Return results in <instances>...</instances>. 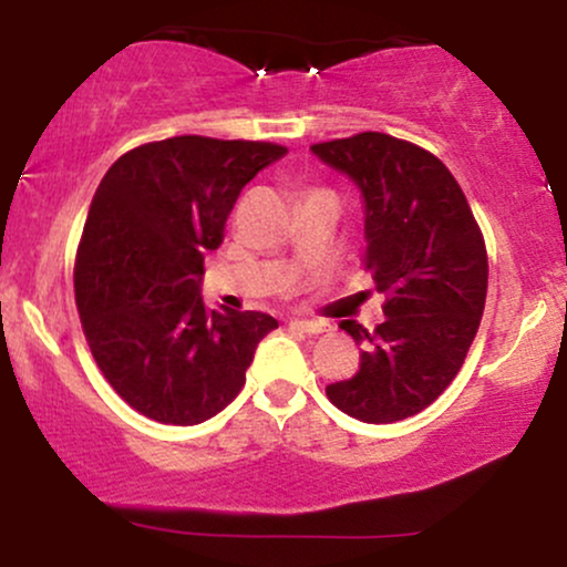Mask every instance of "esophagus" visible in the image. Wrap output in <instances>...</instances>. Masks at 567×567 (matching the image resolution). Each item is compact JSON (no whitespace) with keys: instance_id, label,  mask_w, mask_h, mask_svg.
<instances>
[{"instance_id":"1","label":"esophagus","mask_w":567,"mask_h":567,"mask_svg":"<svg viewBox=\"0 0 567 567\" xmlns=\"http://www.w3.org/2000/svg\"><path fill=\"white\" fill-rule=\"evenodd\" d=\"M290 324H292V328L303 330V333H309V336H317V333H322V330H324V324L317 322V320H292Z\"/></svg>"}]
</instances>
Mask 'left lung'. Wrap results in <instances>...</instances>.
I'll return each instance as SVG.
<instances>
[{"label": "left lung", "instance_id": "8db88e82", "mask_svg": "<svg viewBox=\"0 0 567 567\" xmlns=\"http://www.w3.org/2000/svg\"><path fill=\"white\" fill-rule=\"evenodd\" d=\"M311 152L360 188L362 264L386 298L373 333L341 322L362 343L360 370L324 392L351 419L394 424L432 405L464 365L485 309L483 231L458 181L415 143L360 133Z\"/></svg>", "mask_w": 567, "mask_h": 567}]
</instances>
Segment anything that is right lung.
<instances>
[{
    "instance_id": "add662e5",
    "label": "right lung",
    "mask_w": 567,
    "mask_h": 567,
    "mask_svg": "<svg viewBox=\"0 0 567 567\" xmlns=\"http://www.w3.org/2000/svg\"><path fill=\"white\" fill-rule=\"evenodd\" d=\"M285 154L277 143L178 135L122 154L103 175L76 250V309L101 373L146 419H213L277 328L264 311L205 309L199 282L239 192Z\"/></svg>"
}]
</instances>
